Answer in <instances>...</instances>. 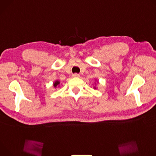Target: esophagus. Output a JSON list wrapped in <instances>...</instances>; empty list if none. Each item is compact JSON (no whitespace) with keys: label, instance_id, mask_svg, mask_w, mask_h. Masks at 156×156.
<instances>
[{"label":"esophagus","instance_id":"34e87169","mask_svg":"<svg viewBox=\"0 0 156 156\" xmlns=\"http://www.w3.org/2000/svg\"><path fill=\"white\" fill-rule=\"evenodd\" d=\"M79 76H80V75L79 74H77V73H75V74H73V77H79Z\"/></svg>","mask_w":156,"mask_h":156}]
</instances>
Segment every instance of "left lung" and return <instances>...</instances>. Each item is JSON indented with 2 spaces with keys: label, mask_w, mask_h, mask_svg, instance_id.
Returning <instances> with one entry per match:
<instances>
[{
  "label": "left lung",
  "mask_w": 156,
  "mask_h": 156,
  "mask_svg": "<svg viewBox=\"0 0 156 156\" xmlns=\"http://www.w3.org/2000/svg\"><path fill=\"white\" fill-rule=\"evenodd\" d=\"M94 89H96V87H94Z\"/></svg>",
  "instance_id": "obj_1"
}]
</instances>
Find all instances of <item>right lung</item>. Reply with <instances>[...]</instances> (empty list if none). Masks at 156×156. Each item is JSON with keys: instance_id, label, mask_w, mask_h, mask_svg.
<instances>
[{"instance_id": "right-lung-1", "label": "right lung", "mask_w": 156, "mask_h": 156, "mask_svg": "<svg viewBox=\"0 0 156 156\" xmlns=\"http://www.w3.org/2000/svg\"><path fill=\"white\" fill-rule=\"evenodd\" d=\"M59 83H60V82H59V81L56 80L55 82L53 83V86L56 88V87H57V86H58V85H59Z\"/></svg>"}]
</instances>
